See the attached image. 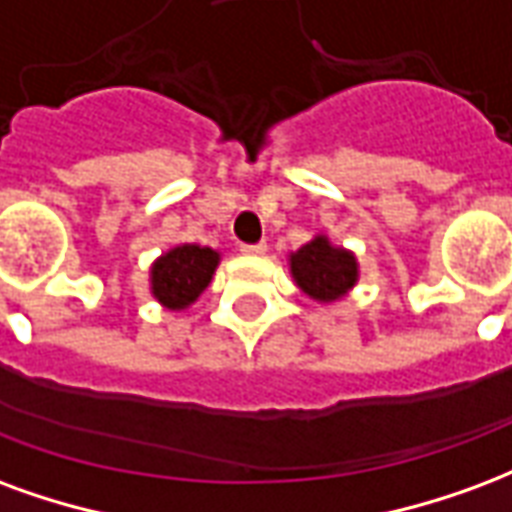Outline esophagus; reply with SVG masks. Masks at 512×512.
Listing matches in <instances>:
<instances>
[{"mask_svg": "<svg viewBox=\"0 0 512 512\" xmlns=\"http://www.w3.org/2000/svg\"><path fill=\"white\" fill-rule=\"evenodd\" d=\"M240 251L248 253V256H259V253L267 251V242H253V245H248V242H245V245H240Z\"/></svg>", "mask_w": 512, "mask_h": 512, "instance_id": "obj_1", "label": "esophagus"}]
</instances>
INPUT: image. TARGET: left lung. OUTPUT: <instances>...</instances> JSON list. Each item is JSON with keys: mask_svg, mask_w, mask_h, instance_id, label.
Returning a JSON list of instances; mask_svg holds the SVG:
<instances>
[{"mask_svg": "<svg viewBox=\"0 0 512 512\" xmlns=\"http://www.w3.org/2000/svg\"><path fill=\"white\" fill-rule=\"evenodd\" d=\"M292 275L313 300L333 302L349 292L357 281V261L352 253L333 248L327 237H316L292 253Z\"/></svg>", "mask_w": 512, "mask_h": 512, "instance_id": "8db88e82", "label": "left lung"}]
</instances>
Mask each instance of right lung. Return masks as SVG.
Wrapping results in <instances>:
<instances>
[{
    "label": "right lung",
    "instance_id": "1",
    "mask_svg": "<svg viewBox=\"0 0 512 512\" xmlns=\"http://www.w3.org/2000/svg\"><path fill=\"white\" fill-rule=\"evenodd\" d=\"M218 267V253L199 245H179L160 256L152 267V294L166 308L179 311L196 300L212 281Z\"/></svg>",
    "mask_w": 512,
    "mask_h": 512
}]
</instances>
